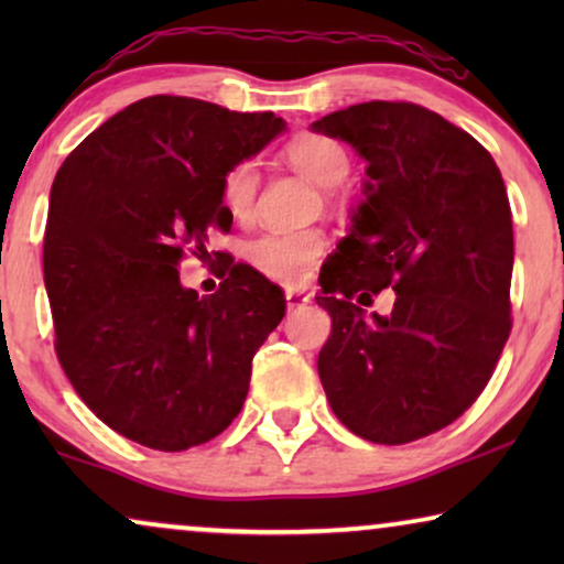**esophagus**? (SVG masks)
Returning <instances> with one entry per match:
<instances>
[{"label":"esophagus","mask_w":564,"mask_h":564,"mask_svg":"<svg viewBox=\"0 0 564 564\" xmlns=\"http://www.w3.org/2000/svg\"><path fill=\"white\" fill-rule=\"evenodd\" d=\"M284 303H288V311H297V307H305L311 303V295L300 290H284Z\"/></svg>","instance_id":"34e87169"}]
</instances>
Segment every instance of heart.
<instances>
[{"mask_svg": "<svg viewBox=\"0 0 564 564\" xmlns=\"http://www.w3.org/2000/svg\"><path fill=\"white\" fill-rule=\"evenodd\" d=\"M284 156L300 172L318 182L321 187H336L351 169L349 151L336 138L323 133H300L284 145ZM259 189V169L251 159L236 161L220 180V199L234 218L251 213ZM326 236L321 230H267L243 246L249 264L269 280L295 284L305 280L311 267L326 251Z\"/></svg>", "mask_w": 564, "mask_h": 564, "instance_id": "obj_1", "label": "heart"}]
</instances>
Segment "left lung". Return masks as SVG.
<instances>
[{
    "mask_svg": "<svg viewBox=\"0 0 564 564\" xmlns=\"http://www.w3.org/2000/svg\"><path fill=\"white\" fill-rule=\"evenodd\" d=\"M313 128L367 159L365 203L321 269L330 336L318 375L336 419L375 444H408L480 398L511 334L513 220L500 169L442 115L361 102ZM384 286L390 316L362 304Z\"/></svg>",
    "mask_w": 564,
    "mask_h": 564,
    "instance_id": "8db88e82",
    "label": "left lung"
}]
</instances>
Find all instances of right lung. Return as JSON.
I'll use <instances>...</instances> for the list:
<instances>
[{"mask_svg":"<svg viewBox=\"0 0 564 564\" xmlns=\"http://www.w3.org/2000/svg\"><path fill=\"white\" fill-rule=\"evenodd\" d=\"M284 128L153 95L112 115L61 164L43 236L56 357L91 413L159 452L210 442L241 413L251 359L284 315L282 290L213 251L228 274L213 295L176 267L210 257L234 215L220 180Z\"/></svg>","mask_w":564,"mask_h":564,"instance_id":"obj_1","label":"right lung"}]
</instances>
